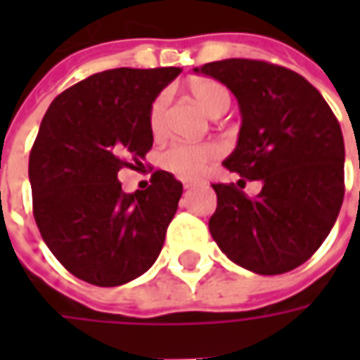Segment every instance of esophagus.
Returning <instances> with one entry per match:
<instances>
[{"mask_svg":"<svg viewBox=\"0 0 360 360\" xmlns=\"http://www.w3.org/2000/svg\"><path fill=\"white\" fill-rule=\"evenodd\" d=\"M195 185H196V181H183V187H185V188L195 187Z\"/></svg>","mask_w":360,"mask_h":360,"instance_id":"34e87169","label":"esophagus"}]
</instances>
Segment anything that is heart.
<instances>
[{"label": "heart", "mask_w": 360, "mask_h": 360, "mask_svg": "<svg viewBox=\"0 0 360 360\" xmlns=\"http://www.w3.org/2000/svg\"><path fill=\"white\" fill-rule=\"evenodd\" d=\"M191 96L208 115L216 117L229 108V92L218 81L212 79H198L191 82ZM167 103L169 94L162 92L158 96L152 110H150V129L152 133L160 136L165 131V119H167ZM221 154L218 144L202 142V144H191V142H175L162 154V165L167 172L175 173L185 179H196L198 175L206 172V167L216 162Z\"/></svg>", "instance_id": "heart-1"}]
</instances>
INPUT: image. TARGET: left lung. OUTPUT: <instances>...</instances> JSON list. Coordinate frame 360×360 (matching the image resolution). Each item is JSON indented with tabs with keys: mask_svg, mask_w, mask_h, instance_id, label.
Here are the masks:
<instances>
[{
	"mask_svg": "<svg viewBox=\"0 0 360 360\" xmlns=\"http://www.w3.org/2000/svg\"><path fill=\"white\" fill-rule=\"evenodd\" d=\"M196 73L224 82L239 102L241 131L224 165L260 181L249 198L233 183H214L218 208L208 221L235 264L262 276L307 262L338 219L345 146L322 94L291 69L260 59H224Z\"/></svg>",
	"mask_w": 360,
	"mask_h": 360,
	"instance_id": "left-lung-1",
	"label": "left lung"
}]
</instances>
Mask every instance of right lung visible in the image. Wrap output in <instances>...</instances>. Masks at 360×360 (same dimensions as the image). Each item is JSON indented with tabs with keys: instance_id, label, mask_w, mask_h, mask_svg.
<instances>
[{
	"instance_id": "right-lung-1",
	"label": "right lung",
	"mask_w": 360,
	"mask_h": 360,
	"mask_svg": "<svg viewBox=\"0 0 360 360\" xmlns=\"http://www.w3.org/2000/svg\"><path fill=\"white\" fill-rule=\"evenodd\" d=\"M179 67H119L90 75L51 102L30 160L32 212L44 243L73 276L115 287L156 262L183 195L172 173L127 195L121 167L152 148L150 110Z\"/></svg>"
}]
</instances>
